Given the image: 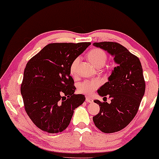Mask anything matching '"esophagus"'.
<instances>
[{
  "label": "esophagus",
  "instance_id": "1",
  "mask_svg": "<svg viewBox=\"0 0 159 159\" xmlns=\"http://www.w3.org/2000/svg\"><path fill=\"white\" fill-rule=\"evenodd\" d=\"M86 101H87V103H92L93 100V98H92L87 97V98H86Z\"/></svg>",
  "mask_w": 159,
  "mask_h": 159
}]
</instances>
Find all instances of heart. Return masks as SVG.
Segmentation results:
<instances>
[{
	"mask_svg": "<svg viewBox=\"0 0 159 159\" xmlns=\"http://www.w3.org/2000/svg\"><path fill=\"white\" fill-rule=\"evenodd\" d=\"M87 58L93 66L97 67H102L107 61V56L105 52L99 48L92 49L87 53ZM80 62V58L73 60L70 66V72L72 76L76 75L77 67ZM99 86V82L97 80H88L80 83L78 87V91L86 95H90Z\"/></svg>",
	"mask_w": 159,
	"mask_h": 159,
	"instance_id": "1",
	"label": "heart"
}]
</instances>
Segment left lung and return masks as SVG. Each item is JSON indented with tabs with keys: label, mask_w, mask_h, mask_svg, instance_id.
Wrapping results in <instances>:
<instances>
[{
	"label": "left lung",
	"mask_w": 159,
	"mask_h": 159,
	"mask_svg": "<svg viewBox=\"0 0 159 159\" xmlns=\"http://www.w3.org/2000/svg\"><path fill=\"white\" fill-rule=\"evenodd\" d=\"M93 45L107 51L117 64L108 81L98 89L101 97L108 96L111 103L95 100L100 111L93 117L98 129L104 133H113L125 128L134 118L145 92V82L139 59L123 46L103 41Z\"/></svg>",
	"instance_id": "left-lung-1"
}]
</instances>
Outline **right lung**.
<instances>
[{"label":"right lung","mask_w":159,"mask_h":159,"mask_svg":"<svg viewBox=\"0 0 159 159\" xmlns=\"http://www.w3.org/2000/svg\"><path fill=\"white\" fill-rule=\"evenodd\" d=\"M90 44L49 43L27 62L21 94L27 115L41 130L63 131L75 109L85 101L84 95L74 93L76 88L70 66Z\"/></svg>","instance_id":"1"}]
</instances>
